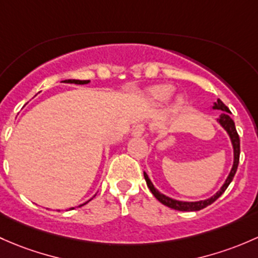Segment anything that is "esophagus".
Wrapping results in <instances>:
<instances>
[{
    "mask_svg": "<svg viewBox=\"0 0 258 258\" xmlns=\"http://www.w3.org/2000/svg\"><path fill=\"white\" fill-rule=\"evenodd\" d=\"M145 129H147L145 124H137V125L134 126V129H133V135H135V137H140V135L144 134Z\"/></svg>",
    "mask_w": 258,
    "mask_h": 258,
    "instance_id": "1",
    "label": "esophagus"
}]
</instances>
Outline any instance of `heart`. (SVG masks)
<instances>
[{
	"label": "heart",
	"instance_id": "1",
	"mask_svg": "<svg viewBox=\"0 0 258 258\" xmlns=\"http://www.w3.org/2000/svg\"><path fill=\"white\" fill-rule=\"evenodd\" d=\"M174 93V87L169 86V84H161V86L153 87L149 90V95H150L151 100L155 103H166L169 102L170 98L172 97Z\"/></svg>",
	"mask_w": 258,
	"mask_h": 258
}]
</instances>
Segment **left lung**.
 <instances>
[{"label":"left lung","mask_w":258,"mask_h":258,"mask_svg":"<svg viewBox=\"0 0 258 258\" xmlns=\"http://www.w3.org/2000/svg\"><path fill=\"white\" fill-rule=\"evenodd\" d=\"M214 109H219V110H222L224 113L220 115V118L217 119V121H219L220 124H221L222 126H224V129L226 130L228 133V135H230L231 138V142H232V147H233V155H235V159H233V166L232 169H231L230 171V175L227 176L226 181H225V184L222 185V187L220 188V191H217L216 194H215L212 198L208 199V200H203V201H196V203H186V201H177V200H174V199L171 198H168V196H165L164 194L159 192L158 190H156L155 187H154V185L151 184L150 179L148 177V175L144 172V177H145V181H147V185L148 187L150 188V191L153 192V195L155 196L156 199H158L159 201H160L163 205L168 206L170 209H174V210H179V211H199V210H203L205 209L206 206L211 205L212 203H215V201L217 200V199L220 198V196L222 195V194L225 192V190H226L228 185H230V182L232 181L233 176H235L236 171H237V166H238V161H240V137H238L237 134V130H236V126H235V121L231 119L230 114L231 111L226 105L224 104V103L221 102L220 99H217V103H215L214 105Z\"/></svg>","instance_id":"8db88e82"}]
</instances>
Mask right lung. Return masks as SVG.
Returning <instances> with one entry per match:
<instances>
[{"mask_svg":"<svg viewBox=\"0 0 258 258\" xmlns=\"http://www.w3.org/2000/svg\"><path fill=\"white\" fill-rule=\"evenodd\" d=\"M64 82H66V83H74V84H87V83H89V81H79V79H68V81H64ZM86 204H83V205H86Z\"/></svg>","mask_w":258,"mask_h":258,"instance_id":"right-lung-1","label":"right lung"}]
</instances>
